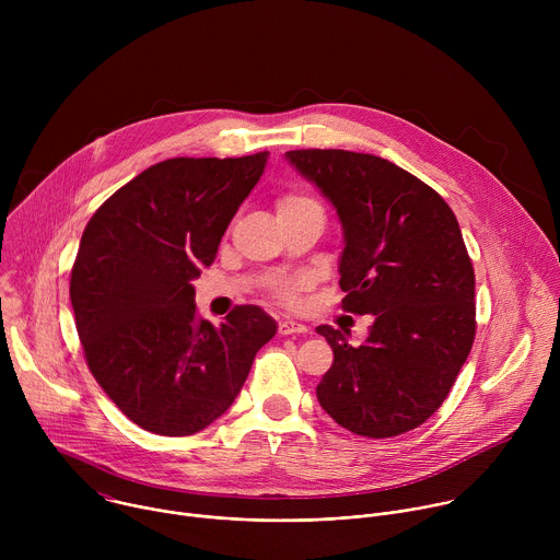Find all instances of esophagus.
<instances>
[{
    "label": "esophagus",
    "instance_id": "1",
    "mask_svg": "<svg viewBox=\"0 0 560 560\" xmlns=\"http://www.w3.org/2000/svg\"><path fill=\"white\" fill-rule=\"evenodd\" d=\"M307 332V328L299 322H290V318H285V322H279V335L281 337H288V335H303Z\"/></svg>",
    "mask_w": 560,
    "mask_h": 560
}]
</instances>
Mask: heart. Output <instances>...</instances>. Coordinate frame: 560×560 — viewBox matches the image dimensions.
I'll use <instances>...</instances> for the list:
<instances>
[{
	"instance_id": "b5f03b06",
	"label": "heart",
	"mask_w": 560,
	"mask_h": 560,
	"mask_svg": "<svg viewBox=\"0 0 560 560\" xmlns=\"http://www.w3.org/2000/svg\"><path fill=\"white\" fill-rule=\"evenodd\" d=\"M303 201H312L310 197L305 195H285L279 199V208L283 206H294V203H303ZM303 290V283L301 281H281V283H275L272 285V296L281 303V305H288V307H294L299 303V294Z\"/></svg>"
}]
</instances>
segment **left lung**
<instances>
[{"mask_svg":"<svg viewBox=\"0 0 560 560\" xmlns=\"http://www.w3.org/2000/svg\"><path fill=\"white\" fill-rule=\"evenodd\" d=\"M285 156L343 223L341 307L374 318L359 348L316 328L335 350L318 404L359 436L410 432L443 406L476 335L474 266L458 221L434 188L387 159L332 148Z\"/></svg>","mask_w":560,"mask_h":560,"instance_id":"8db88e82","label":"left lung"}]
</instances>
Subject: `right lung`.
<instances>
[{"label":"right lung","mask_w":560,"mask_h":560,"mask_svg":"<svg viewBox=\"0 0 560 560\" xmlns=\"http://www.w3.org/2000/svg\"><path fill=\"white\" fill-rule=\"evenodd\" d=\"M266 162V150L166 159L110 195L82 234L70 272L79 341L110 401L148 432L208 428L277 335L257 305H236L214 328L190 283L214 261Z\"/></svg>","instance_id":"obj_1"}]
</instances>
